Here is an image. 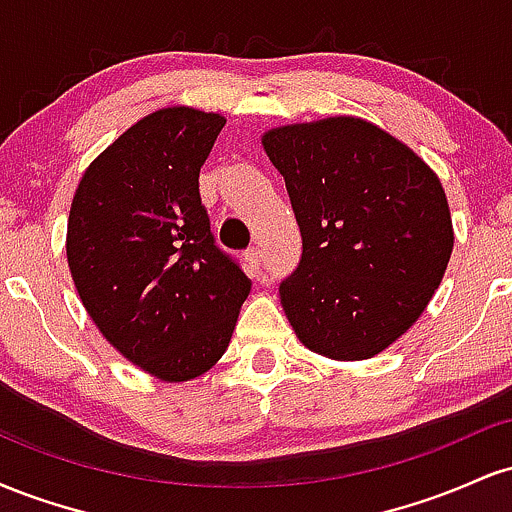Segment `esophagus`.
<instances>
[{"mask_svg": "<svg viewBox=\"0 0 512 512\" xmlns=\"http://www.w3.org/2000/svg\"><path fill=\"white\" fill-rule=\"evenodd\" d=\"M262 248L260 245H252V248L245 252V260H248V264H250V272H255V274H260V267H262Z\"/></svg>", "mask_w": 512, "mask_h": 512, "instance_id": "obj_1", "label": "esophagus"}]
</instances>
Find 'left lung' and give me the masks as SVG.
I'll return each instance as SVG.
<instances>
[{
    "label": "left lung",
    "instance_id": "1",
    "mask_svg": "<svg viewBox=\"0 0 512 512\" xmlns=\"http://www.w3.org/2000/svg\"><path fill=\"white\" fill-rule=\"evenodd\" d=\"M303 252L279 284L298 339L334 361L387 349L424 313L452 252L443 185L414 151L358 117L264 134Z\"/></svg>",
    "mask_w": 512,
    "mask_h": 512
}]
</instances>
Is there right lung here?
<instances>
[{"label":"right lung","instance_id":"add662e5","mask_svg":"<svg viewBox=\"0 0 512 512\" xmlns=\"http://www.w3.org/2000/svg\"><path fill=\"white\" fill-rule=\"evenodd\" d=\"M223 125L195 108L144 117L86 168L69 211L81 303L122 356L168 383L219 361L252 286L199 195Z\"/></svg>","mask_w":512,"mask_h":512}]
</instances>
